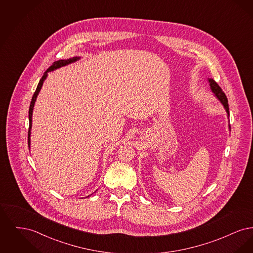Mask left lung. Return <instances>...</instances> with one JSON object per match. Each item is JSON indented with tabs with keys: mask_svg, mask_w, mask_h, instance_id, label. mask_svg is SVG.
<instances>
[{
	"mask_svg": "<svg viewBox=\"0 0 253 253\" xmlns=\"http://www.w3.org/2000/svg\"><path fill=\"white\" fill-rule=\"evenodd\" d=\"M209 83H210V86H211V89L212 91V93L215 95L217 98L221 101V103L224 105V107L227 111V114L228 116H229V104H228V98L225 95V93L223 92V90L221 89V87L219 85L217 84L216 82L213 81L212 79H209Z\"/></svg>",
	"mask_w": 253,
	"mask_h": 253,
	"instance_id": "8db88e82",
	"label": "left lung"
}]
</instances>
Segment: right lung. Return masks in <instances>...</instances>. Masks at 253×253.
Listing matches in <instances>:
<instances>
[{"instance_id":"add662e5","label":"right lung","mask_w":253,"mask_h":253,"mask_svg":"<svg viewBox=\"0 0 253 253\" xmlns=\"http://www.w3.org/2000/svg\"><path fill=\"white\" fill-rule=\"evenodd\" d=\"M78 60H80V58H79V57H74V58H70V59H68V60H57V61H55V62H53V64H52V65L49 67L48 69L44 72L43 76H42V79L40 80V83H39V84L37 86L36 91H35L34 95L32 96L31 103H30V106H29V112H28V118H29L28 147H30V134H31V127H32V114H33L34 104H35V101H36L37 96L39 95V92L41 91L42 86L43 84V82L45 81V79H46V77H47V74H48V72H50V71H53V70H55V69H58V68H60V67L65 66V65H67V64H69V63H72V62H75V61H77ZM87 197H88V196H87Z\"/></svg>"}]
</instances>
